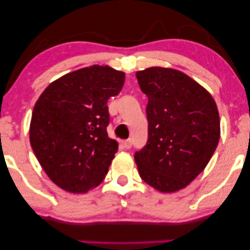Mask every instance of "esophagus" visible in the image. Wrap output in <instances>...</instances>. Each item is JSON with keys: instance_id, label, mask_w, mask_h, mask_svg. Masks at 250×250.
I'll return each instance as SVG.
<instances>
[{"instance_id": "esophagus-1", "label": "esophagus", "mask_w": 250, "mask_h": 250, "mask_svg": "<svg viewBox=\"0 0 250 250\" xmlns=\"http://www.w3.org/2000/svg\"><path fill=\"white\" fill-rule=\"evenodd\" d=\"M122 145H123V147H124L125 149H129L130 147H132V141H130V140H127V141L122 142Z\"/></svg>"}]
</instances>
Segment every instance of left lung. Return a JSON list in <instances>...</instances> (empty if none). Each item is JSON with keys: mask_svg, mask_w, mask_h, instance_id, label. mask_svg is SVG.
<instances>
[{"mask_svg": "<svg viewBox=\"0 0 250 250\" xmlns=\"http://www.w3.org/2000/svg\"><path fill=\"white\" fill-rule=\"evenodd\" d=\"M146 107L148 141L135 153L141 178L162 193L185 188L205 169L220 137L210 93L178 69L153 66L136 72Z\"/></svg>", "mask_w": 250, "mask_h": 250, "instance_id": "obj_1", "label": "left lung"}]
</instances>
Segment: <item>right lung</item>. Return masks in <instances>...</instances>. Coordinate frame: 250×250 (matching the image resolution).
<instances>
[{"mask_svg": "<svg viewBox=\"0 0 250 250\" xmlns=\"http://www.w3.org/2000/svg\"><path fill=\"white\" fill-rule=\"evenodd\" d=\"M125 73L93 65L52 82L33 108L30 142L51 181L84 194L104 181L118 144L108 137L107 101L118 95Z\"/></svg>", "mask_w": 250, "mask_h": 250, "instance_id": "right-lung-1", "label": "right lung"}]
</instances>
